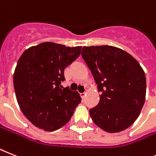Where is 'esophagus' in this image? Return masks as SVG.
<instances>
[{
	"label": "esophagus",
	"instance_id": "1",
	"mask_svg": "<svg viewBox=\"0 0 156 156\" xmlns=\"http://www.w3.org/2000/svg\"><path fill=\"white\" fill-rule=\"evenodd\" d=\"M86 92H84V93H82V94H80V96H81V98H84L85 97H86Z\"/></svg>",
	"mask_w": 156,
	"mask_h": 156
}]
</instances>
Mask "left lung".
<instances>
[{
    "mask_svg": "<svg viewBox=\"0 0 156 156\" xmlns=\"http://www.w3.org/2000/svg\"><path fill=\"white\" fill-rule=\"evenodd\" d=\"M82 57L101 92L90 115L99 128L110 133L128 129L140 116L146 98V77L137 60L108 45L83 47Z\"/></svg>",
    "mask_w": 156,
    "mask_h": 156,
    "instance_id": "obj_1",
    "label": "left lung"
}]
</instances>
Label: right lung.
<instances>
[{"instance_id":"right-lung-1","label":"right lung","mask_w":156,"mask_h":156,"mask_svg":"<svg viewBox=\"0 0 156 156\" xmlns=\"http://www.w3.org/2000/svg\"><path fill=\"white\" fill-rule=\"evenodd\" d=\"M81 49L44 42L20 57L13 74L16 97L23 115L39 129L53 132L62 128L81 102L77 91L60 87L64 69L80 55Z\"/></svg>"}]
</instances>
